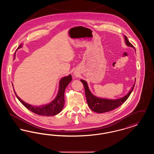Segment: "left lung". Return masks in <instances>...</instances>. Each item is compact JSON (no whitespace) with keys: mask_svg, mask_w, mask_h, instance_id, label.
I'll use <instances>...</instances> for the list:
<instances>
[{"mask_svg":"<svg viewBox=\"0 0 154 154\" xmlns=\"http://www.w3.org/2000/svg\"><path fill=\"white\" fill-rule=\"evenodd\" d=\"M125 43L128 47H131L133 48H134V50H136L134 48V47L129 42V41L128 40L127 37L126 36H125ZM81 81L82 82L84 86L85 96L87 98V101L89 107L90 108L91 110H92L93 111L96 112L97 113H103V112L110 111L111 110L117 109V107L121 106L129 97L135 85V83H134L131 89L129 91V93L126 95L124 96L123 97L117 99L111 100V99H107L99 98L94 95L89 89L87 82L85 81L82 80H81Z\"/></svg>","mask_w":154,"mask_h":154,"instance_id":"obj_1","label":"left lung"}]
</instances>
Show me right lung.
I'll list each match as a JSON object with an SVG mask.
<instances>
[{
	"label": "right lung",
	"mask_w": 154,
	"mask_h": 154,
	"mask_svg": "<svg viewBox=\"0 0 154 154\" xmlns=\"http://www.w3.org/2000/svg\"><path fill=\"white\" fill-rule=\"evenodd\" d=\"M22 47L21 44L17 49L20 48ZM72 80V77L71 74L69 75L67 77H63L59 81V88L58 93L57 96L56 98L52 101L49 104L42 105L41 106H33L30 104H29L26 103L24 102L17 95L15 92V95L18 98V99L20 101V102L28 110L31 111L32 112L36 114L37 115L43 116H55L59 113L65 104V98H64V94L67 85L71 82Z\"/></svg>",
	"instance_id": "obj_1"
}]
</instances>
